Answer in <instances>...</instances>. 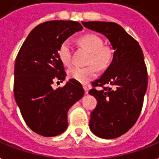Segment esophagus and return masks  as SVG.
Here are the masks:
<instances>
[{"label":"esophagus","instance_id":"34e87169","mask_svg":"<svg viewBox=\"0 0 159 159\" xmlns=\"http://www.w3.org/2000/svg\"><path fill=\"white\" fill-rule=\"evenodd\" d=\"M83 88H84V91H85V94H88V91H89V89H88V87L86 86V85H84L83 86Z\"/></svg>","mask_w":159,"mask_h":159}]
</instances>
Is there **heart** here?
<instances>
[{
  "label": "heart",
  "instance_id": "heart-1",
  "mask_svg": "<svg viewBox=\"0 0 159 159\" xmlns=\"http://www.w3.org/2000/svg\"><path fill=\"white\" fill-rule=\"evenodd\" d=\"M80 43H82L84 48L90 51L88 63L92 65L85 67H72L68 71L67 75L71 79L76 80L77 82L82 84H87L97 76V67L102 69L108 66L111 62L112 54L111 49L108 47L103 45V41L102 39L93 34L82 36L80 39ZM57 55L61 62L64 66H71L72 43L69 39H66L60 44L57 50Z\"/></svg>",
  "mask_w": 159,
  "mask_h": 159
}]
</instances>
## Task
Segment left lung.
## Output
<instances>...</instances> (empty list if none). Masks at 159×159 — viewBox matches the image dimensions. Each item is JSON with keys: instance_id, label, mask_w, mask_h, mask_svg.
<instances>
[{"instance_id": "obj_1", "label": "left lung", "mask_w": 159, "mask_h": 159, "mask_svg": "<svg viewBox=\"0 0 159 159\" xmlns=\"http://www.w3.org/2000/svg\"><path fill=\"white\" fill-rule=\"evenodd\" d=\"M82 24L106 36L114 50L111 64L99 79L92 82L94 87H110L89 91L97 100L91 113L90 129L102 139L117 138L131 129L142 110L148 86L143 52L138 42L118 24L104 21Z\"/></svg>"}]
</instances>
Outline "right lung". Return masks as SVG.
Wrapping results in <instances>:
<instances>
[{
  "label": "right lung",
  "mask_w": 159,
  "mask_h": 159,
  "mask_svg": "<svg viewBox=\"0 0 159 159\" xmlns=\"http://www.w3.org/2000/svg\"><path fill=\"white\" fill-rule=\"evenodd\" d=\"M82 30L72 20H52L39 25L29 34L15 63L14 95L24 120L44 137L59 135L67 128V111L84 95L81 83L69 79L54 90L55 81L66 72L58 58L60 44Z\"/></svg>",
  "instance_id": "right-lung-1"
}]
</instances>
